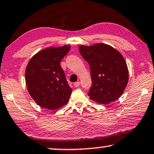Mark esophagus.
I'll return each mask as SVG.
<instances>
[{
	"label": "esophagus",
	"instance_id": "esophagus-1",
	"mask_svg": "<svg viewBox=\"0 0 154 154\" xmlns=\"http://www.w3.org/2000/svg\"><path fill=\"white\" fill-rule=\"evenodd\" d=\"M79 85H80V82H76L74 83V86H75V87H78Z\"/></svg>",
	"mask_w": 154,
	"mask_h": 154
}]
</instances>
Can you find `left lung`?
<instances>
[{"label": "left lung", "mask_w": 154, "mask_h": 154, "mask_svg": "<svg viewBox=\"0 0 154 154\" xmlns=\"http://www.w3.org/2000/svg\"><path fill=\"white\" fill-rule=\"evenodd\" d=\"M89 63L92 81L88 95L96 103L108 104L118 99L128 83V68L122 54L105 44L79 47Z\"/></svg>", "instance_id": "1"}]
</instances>
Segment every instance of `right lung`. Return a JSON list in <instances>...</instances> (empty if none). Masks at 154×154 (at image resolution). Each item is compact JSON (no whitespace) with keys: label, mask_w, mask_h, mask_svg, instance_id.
Instances as JSON below:
<instances>
[{"label":"right lung","mask_w":154,"mask_h":154,"mask_svg":"<svg viewBox=\"0 0 154 154\" xmlns=\"http://www.w3.org/2000/svg\"><path fill=\"white\" fill-rule=\"evenodd\" d=\"M70 46L49 47L36 53L29 61L25 71L27 90L41 107L57 110L65 105L71 96L60 62Z\"/></svg>","instance_id":"obj_1"}]
</instances>
